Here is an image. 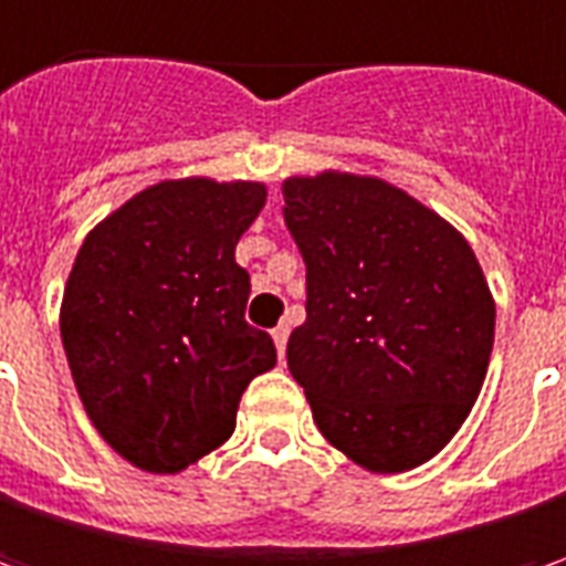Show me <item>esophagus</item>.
<instances>
[{
	"label": "esophagus",
	"mask_w": 566,
	"mask_h": 566,
	"mask_svg": "<svg viewBox=\"0 0 566 566\" xmlns=\"http://www.w3.org/2000/svg\"><path fill=\"white\" fill-rule=\"evenodd\" d=\"M272 342H275V348H279V357H284V345H287V326H275L272 329Z\"/></svg>",
	"instance_id": "1"
}]
</instances>
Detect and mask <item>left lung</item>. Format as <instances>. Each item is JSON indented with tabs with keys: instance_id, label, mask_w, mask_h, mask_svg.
<instances>
[{
	"instance_id": "8db88e82",
	"label": "left lung",
	"mask_w": 566,
	"mask_h": 566,
	"mask_svg": "<svg viewBox=\"0 0 566 566\" xmlns=\"http://www.w3.org/2000/svg\"><path fill=\"white\" fill-rule=\"evenodd\" d=\"M307 262V323L287 370L313 421L367 472L424 465L462 428L494 348V297L469 240L380 177L323 170L282 184Z\"/></svg>"
}]
</instances>
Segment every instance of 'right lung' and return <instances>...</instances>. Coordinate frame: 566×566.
Here are the masks:
<instances>
[{
  "label": "right lung",
  "instance_id": "right-lung-1",
  "mask_svg": "<svg viewBox=\"0 0 566 566\" xmlns=\"http://www.w3.org/2000/svg\"><path fill=\"white\" fill-rule=\"evenodd\" d=\"M265 184L160 180L91 228L62 291L60 332L91 424L113 453L177 475L218 450L253 377L275 367L243 319L234 259Z\"/></svg>",
  "mask_w": 566,
  "mask_h": 566
}]
</instances>
